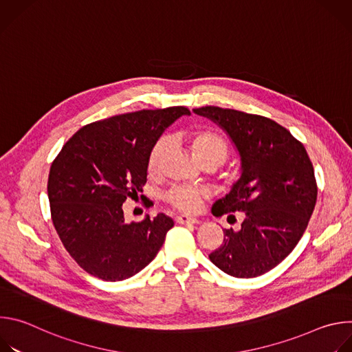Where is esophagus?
<instances>
[{
	"label": "esophagus",
	"instance_id": "esophagus-1",
	"mask_svg": "<svg viewBox=\"0 0 352 352\" xmlns=\"http://www.w3.org/2000/svg\"><path fill=\"white\" fill-rule=\"evenodd\" d=\"M175 221L179 223V224H197V223H200L197 219L189 217V216H185V214L177 216V217H175Z\"/></svg>",
	"mask_w": 352,
	"mask_h": 352
}]
</instances>
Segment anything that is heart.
Masks as SVG:
<instances>
[{
    "mask_svg": "<svg viewBox=\"0 0 352 352\" xmlns=\"http://www.w3.org/2000/svg\"><path fill=\"white\" fill-rule=\"evenodd\" d=\"M190 144H192L193 153L200 162L206 159H217L223 163L227 159L228 146L226 140L210 129H199L193 132L190 136ZM167 146H168L167 139L162 138L155 143L152 150H150L148 159H147L148 174H156L159 171ZM204 197H205L204 190L186 186V185L173 186L166 195V199L170 205L188 213L197 212L200 206H202Z\"/></svg>",
    "mask_w": 352,
    "mask_h": 352,
    "instance_id": "obj_1",
    "label": "heart"
}]
</instances>
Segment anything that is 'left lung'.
Segmentation results:
<instances>
[{"instance_id": "obj_1", "label": "left lung", "mask_w": 352, "mask_h": 352, "mask_svg": "<svg viewBox=\"0 0 352 352\" xmlns=\"http://www.w3.org/2000/svg\"><path fill=\"white\" fill-rule=\"evenodd\" d=\"M193 113L224 129L241 157V178L212 213L245 219L238 231L224 230L209 258L232 277L262 276L292 252L308 227L318 197L314 166L304 144L270 118L214 106Z\"/></svg>"}]
</instances>
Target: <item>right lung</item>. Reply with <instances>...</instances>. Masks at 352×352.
<instances>
[{"label":"right lung","instance_id":"obj_1","mask_svg":"<svg viewBox=\"0 0 352 352\" xmlns=\"http://www.w3.org/2000/svg\"><path fill=\"white\" fill-rule=\"evenodd\" d=\"M186 107L140 110L80 128L48 174L52 220L72 259L104 281L129 278L152 262L174 226L164 213L125 223L122 205L147 179V159Z\"/></svg>","mask_w":352,"mask_h":352}]
</instances>
